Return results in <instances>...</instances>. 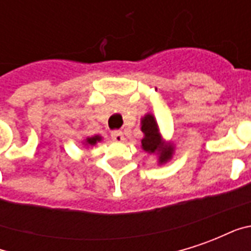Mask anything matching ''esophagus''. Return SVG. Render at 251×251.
<instances>
[{"mask_svg":"<svg viewBox=\"0 0 251 251\" xmlns=\"http://www.w3.org/2000/svg\"><path fill=\"white\" fill-rule=\"evenodd\" d=\"M111 138L114 140L115 142H122L125 140V137H124V133L120 130H114L111 131Z\"/></svg>","mask_w":251,"mask_h":251,"instance_id":"esophagus-1","label":"esophagus"}]
</instances>
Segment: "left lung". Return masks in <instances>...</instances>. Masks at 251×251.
<instances>
[{
	"label": "left lung",
	"mask_w": 251,
	"mask_h": 251,
	"mask_svg": "<svg viewBox=\"0 0 251 251\" xmlns=\"http://www.w3.org/2000/svg\"><path fill=\"white\" fill-rule=\"evenodd\" d=\"M141 131L144 133L141 148L149 154L157 156L158 165L167 164L174 157L175 145L171 141H164L157 121L152 113H147L141 118Z\"/></svg>",
	"instance_id": "1"
}]
</instances>
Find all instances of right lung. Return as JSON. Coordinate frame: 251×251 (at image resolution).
I'll return each instance as SVG.
<instances>
[{
	"label": "right lung",
	"instance_id": "right-lung-1",
	"mask_svg": "<svg viewBox=\"0 0 251 251\" xmlns=\"http://www.w3.org/2000/svg\"><path fill=\"white\" fill-rule=\"evenodd\" d=\"M102 141V137L100 136H93V137H86L84 140L82 141V144L84 147H94V145H97V142Z\"/></svg>",
	"mask_w": 251,
	"mask_h": 251
}]
</instances>
